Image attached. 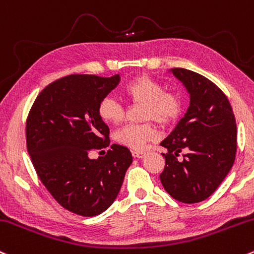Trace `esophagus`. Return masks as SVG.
<instances>
[{
	"label": "esophagus",
	"instance_id": "esophagus-1",
	"mask_svg": "<svg viewBox=\"0 0 254 254\" xmlns=\"http://www.w3.org/2000/svg\"><path fill=\"white\" fill-rule=\"evenodd\" d=\"M132 155L135 158H143L144 152H142V150H132Z\"/></svg>",
	"mask_w": 254,
	"mask_h": 254
}]
</instances>
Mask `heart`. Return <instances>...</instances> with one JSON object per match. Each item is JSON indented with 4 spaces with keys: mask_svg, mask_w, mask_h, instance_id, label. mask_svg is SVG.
Instances as JSON below:
<instances>
[{
    "mask_svg": "<svg viewBox=\"0 0 254 254\" xmlns=\"http://www.w3.org/2000/svg\"><path fill=\"white\" fill-rule=\"evenodd\" d=\"M124 95L131 101L142 102L144 107V119L169 124L182 112V99L175 91H166L164 86L152 78L142 76L132 79L123 88ZM99 116L110 124H118L124 118V108L112 96H106L99 104ZM154 127L149 124H127L117 130L114 138L118 143L141 150L149 140L155 137Z\"/></svg>",
    "mask_w": 254,
    "mask_h": 254,
    "instance_id": "1",
    "label": "heart"
}]
</instances>
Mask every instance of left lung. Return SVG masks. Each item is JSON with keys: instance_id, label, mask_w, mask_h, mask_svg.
<instances>
[{"instance_id": "8db88e82", "label": "left lung", "mask_w": 254, "mask_h": 254, "mask_svg": "<svg viewBox=\"0 0 254 254\" xmlns=\"http://www.w3.org/2000/svg\"><path fill=\"white\" fill-rule=\"evenodd\" d=\"M189 94V107L161 142L168 152L161 185L174 199H207L229 174L236 154L235 117L228 97L210 79L186 68L169 69ZM185 151L184 160L177 157Z\"/></svg>"}]
</instances>
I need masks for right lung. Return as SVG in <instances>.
Returning <instances> with one entry per match:
<instances>
[{"instance_id": "1", "label": "right lung", "mask_w": 254, "mask_h": 254, "mask_svg": "<svg viewBox=\"0 0 254 254\" xmlns=\"http://www.w3.org/2000/svg\"><path fill=\"white\" fill-rule=\"evenodd\" d=\"M119 80V74L60 78L41 91L27 117V152L38 177L64 208L79 216L107 210L132 163L131 152L119 144L104 157H89L110 144L97 108Z\"/></svg>"}]
</instances>
